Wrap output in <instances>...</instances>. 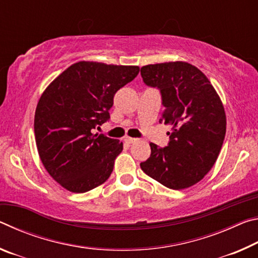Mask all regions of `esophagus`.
Instances as JSON below:
<instances>
[{"label": "esophagus", "instance_id": "esophagus-1", "mask_svg": "<svg viewBox=\"0 0 258 258\" xmlns=\"http://www.w3.org/2000/svg\"><path fill=\"white\" fill-rule=\"evenodd\" d=\"M124 141H125L126 143H134V142L138 141V139L130 138V137H125V138H124Z\"/></svg>", "mask_w": 258, "mask_h": 258}]
</instances>
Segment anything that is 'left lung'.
I'll use <instances>...</instances> for the list:
<instances>
[{
  "label": "left lung",
  "instance_id": "1",
  "mask_svg": "<svg viewBox=\"0 0 258 258\" xmlns=\"http://www.w3.org/2000/svg\"><path fill=\"white\" fill-rule=\"evenodd\" d=\"M141 76L160 90L165 110L160 123L172 125L168 146L150 143L142 171L173 190L192 186L211 171L226 132L223 103L206 75L184 61L147 64Z\"/></svg>",
  "mask_w": 258,
  "mask_h": 258
}]
</instances>
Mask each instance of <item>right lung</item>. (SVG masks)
<instances>
[{"instance_id": "right-lung-1", "label": "right lung", "mask_w": 258, "mask_h": 258, "mask_svg": "<svg viewBox=\"0 0 258 258\" xmlns=\"http://www.w3.org/2000/svg\"><path fill=\"white\" fill-rule=\"evenodd\" d=\"M139 72L138 66L80 61L41 95L34 119L38 155L51 177L66 190L83 194L110 176L123 142L92 130L110 118L113 95Z\"/></svg>"}]
</instances>
